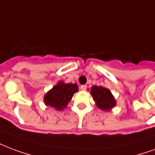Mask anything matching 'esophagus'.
Instances as JSON below:
<instances>
[{
	"label": "esophagus",
	"mask_w": 155,
	"mask_h": 155,
	"mask_svg": "<svg viewBox=\"0 0 155 155\" xmlns=\"http://www.w3.org/2000/svg\"><path fill=\"white\" fill-rule=\"evenodd\" d=\"M87 89V86L86 85H84V84H83V85H81V89L82 90V91H85Z\"/></svg>",
	"instance_id": "obj_1"
}]
</instances>
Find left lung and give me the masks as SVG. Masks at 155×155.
<instances>
[{
	"label": "left lung",
	"instance_id": "1",
	"mask_svg": "<svg viewBox=\"0 0 155 155\" xmlns=\"http://www.w3.org/2000/svg\"><path fill=\"white\" fill-rule=\"evenodd\" d=\"M90 94L97 107L103 111L109 112L117 105L114 96L107 88L94 85L90 88Z\"/></svg>",
	"mask_w": 155,
	"mask_h": 155
}]
</instances>
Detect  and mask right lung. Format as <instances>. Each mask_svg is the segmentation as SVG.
I'll list each match as a JSON object with an SVG mask.
<instances>
[{
    "mask_svg": "<svg viewBox=\"0 0 155 155\" xmlns=\"http://www.w3.org/2000/svg\"><path fill=\"white\" fill-rule=\"evenodd\" d=\"M78 90L76 84H66L61 81L46 93L43 102L46 106H50L57 111H62Z\"/></svg>",
    "mask_w": 155,
    "mask_h": 155,
    "instance_id": "right-lung-1",
    "label": "right lung"
}]
</instances>
